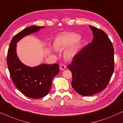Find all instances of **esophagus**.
Wrapping results in <instances>:
<instances>
[{
  "label": "esophagus",
  "instance_id": "obj_1",
  "mask_svg": "<svg viewBox=\"0 0 123 123\" xmlns=\"http://www.w3.org/2000/svg\"><path fill=\"white\" fill-rule=\"evenodd\" d=\"M66 68V65H65V64H61V65H60V68L61 70H65Z\"/></svg>",
  "mask_w": 123,
  "mask_h": 123
}]
</instances>
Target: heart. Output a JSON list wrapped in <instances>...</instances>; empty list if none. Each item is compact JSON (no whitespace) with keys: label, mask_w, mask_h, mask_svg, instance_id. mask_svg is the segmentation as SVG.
I'll list each match as a JSON object with an SVG mask.
<instances>
[{"label":"heart","mask_w":123,"mask_h":123,"mask_svg":"<svg viewBox=\"0 0 123 123\" xmlns=\"http://www.w3.org/2000/svg\"><path fill=\"white\" fill-rule=\"evenodd\" d=\"M81 37L75 33H66L57 37L54 41V46L57 49H63L69 47L65 52L67 58L71 57L76 53L80 46Z\"/></svg>","instance_id":"obj_1"}]
</instances>
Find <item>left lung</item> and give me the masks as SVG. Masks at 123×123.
<instances>
[{
  "label": "left lung",
  "mask_w": 123,
  "mask_h": 123,
  "mask_svg": "<svg viewBox=\"0 0 123 123\" xmlns=\"http://www.w3.org/2000/svg\"><path fill=\"white\" fill-rule=\"evenodd\" d=\"M89 27L94 35L92 42L81 49L68 66L72 87L84 96L104 90L114 70V51L110 39L103 31Z\"/></svg>",
  "instance_id": "8db88e82"
}]
</instances>
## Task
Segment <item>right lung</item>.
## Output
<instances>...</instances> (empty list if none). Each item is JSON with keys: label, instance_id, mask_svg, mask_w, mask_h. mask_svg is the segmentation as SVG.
<instances>
[{"label": "right lung", "instance_id": "1", "mask_svg": "<svg viewBox=\"0 0 123 123\" xmlns=\"http://www.w3.org/2000/svg\"><path fill=\"white\" fill-rule=\"evenodd\" d=\"M43 27L32 25L20 31L12 38L8 51L7 65L12 81L22 94L33 98H42L48 94L53 78L59 72V66L57 63L34 67L24 65L17 56V43Z\"/></svg>", "mask_w": 123, "mask_h": 123}]
</instances>
